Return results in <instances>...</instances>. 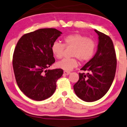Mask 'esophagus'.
<instances>
[{"instance_id":"obj_1","label":"esophagus","mask_w":127,"mask_h":127,"mask_svg":"<svg viewBox=\"0 0 127 127\" xmlns=\"http://www.w3.org/2000/svg\"><path fill=\"white\" fill-rule=\"evenodd\" d=\"M70 74V71H64V74L65 75H68V74Z\"/></svg>"}]
</instances>
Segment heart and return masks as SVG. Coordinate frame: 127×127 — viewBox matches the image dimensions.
<instances>
[{
	"label": "heart",
	"mask_w": 127,
	"mask_h": 127,
	"mask_svg": "<svg viewBox=\"0 0 127 127\" xmlns=\"http://www.w3.org/2000/svg\"><path fill=\"white\" fill-rule=\"evenodd\" d=\"M64 44L60 42H53L51 45V51L54 57L58 59H62L66 48H73L71 59H64L57 62V67L70 71L78 65L77 59L81 62H88L92 59L96 51L95 41L94 39L80 33H74L64 36Z\"/></svg>",
	"instance_id": "heart-1"
}]
</instances>
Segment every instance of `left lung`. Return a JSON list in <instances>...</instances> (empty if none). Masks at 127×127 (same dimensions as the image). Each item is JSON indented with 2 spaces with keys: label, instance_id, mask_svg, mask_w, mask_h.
Returning <instances> with one entry per match:
<instances>
[{
  "label": "left lung",
  "instance_id": "obj_1",
  "mask_svg": "<svg viewBox=\"0 0 127 127\" xmlns=\"http://www.w3.org/2000/svg\"><path fill=\"white\" fill-rule=\"evenodd\" d=\"M95 31L99 36L97 52L81 68L88 73H79V80L73 86L76 95L89 102L99 100L107 93L117 68V57L112 39L105 33Z\"/></svg>",
  "mask_w": 127,
  "mask_h": 127
}]
</instances>
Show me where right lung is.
Segmentation results:
<instances>
[{"label":"right lung","instance_id":"add662e5","mask_svg":"<svg viewBox=\"0 0 127 127\" xmlns=\"http://www.w3.org/2000/svg\"><path fill=\"white\" fill-rule=\"evenodd\" d=\"M62 33L55 28L39 29L24 34L17 42L12 60L15 79L20 90L33 100L51 96L63 74L62 68L47 70L55 62L51 45Z\"/></svg>","mask_w":127,"mask_h":127}]
</instances>
